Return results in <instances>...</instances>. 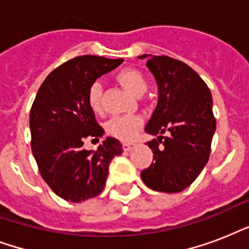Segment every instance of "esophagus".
Segmentation results:
<instances>
[{
  "label": "esophagus",
  "mask_w": 249,
  "mask_h": 249,
  "mask_svg": "<svg viewBox=\"0 0 249 249\" xmlns=\"http://www.w3.org/2000/svg\"><path fill=\"white\" fill-rule=\"evenodd\" d=\"M133 147H134V143H130V142H124L123 143V150L124 151H130Z\"/></svg>",
  "instance_id": "obj_1"
}]
</instances>
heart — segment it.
<instances>
[{"mask_svg": "<svg viewBox=\"0 0 249 249\" xmlns=\"http://www.w3.org/2000/svg\"><path fill=\"white\" fill-rule=\"evenodd\" d=\"M116 81L133 95L141 97L147 90L148 81L143 72L138 68H124L116 73ZM86 101L90 109L95 113H101L102 106V85L93 83L86 93ZM143 119L137 115L132 116H113L106 123V132L113 138L120 141H132L137 132L142 128Z\"/></svg>", "mask_w": 249, "mask_h": 249, "instance_id": "heart-1", "label": "heart"}]
</instances>
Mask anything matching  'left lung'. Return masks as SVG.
Wrapping results in <instances>:
<instances>
[{"label":"left lung","mask_w":249,"mask_h":249,"mask_svg":"<svg viewBox=\"0 0 249 249\" xmlns=\"http://www.w3.org/2000/svg\"><path fill=\"white\" fill-rule=\"evenodd\" d=\"M147 67L159 86V101L146 132L159 137L147 142L154 163L141 172V178L155 191L179 193L196 179L211 155L216 130L212 94L204 80L181 60L150 55ZM165 131L168 137L162 136Z\"/></svg>","instance_id":"left-lung-1"}]
</instances>
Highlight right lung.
I'll list each match as a JSON object with an SVG mask.
<instances>
[{
  "mask_svg": "<svg viewBox=\"0 0 249 249\" xmlns=\"http://www.w3.org/2000/svg\"><path fill=\"white\" fill-rule=\"evenodd\" d=\"M123 60L76 56L49 73L33 101L29 115L33 156L41 177L64 200L80 203L99 195L111 160L123 152V144L113 137H107L97 151L84 148L86 138L99 141L105 133L88 105V89Z\"/></svg>",
  "mask_w": 249,
  "mask_h": 249,
  "instance_id": "right-lung-1",
  "label": "right lung"
}]
</instances>
